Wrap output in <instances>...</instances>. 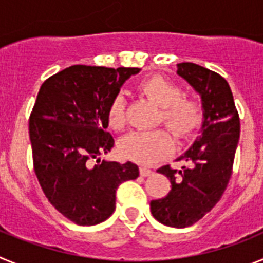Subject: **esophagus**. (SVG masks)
Returning <instances> with one entry per match:
<instances>
[{"mask_svg":"<svg viewBox=\"0 0 263 263\" xmlns=\"http://www.w3.org/2000/svg\"><path fill=\"white\" fill-rule=\"evenodd\" d=\"M139 174H141V176H150L153 171L150 168H146V167H139Z\"/></svg>","mask_w":263,"mask_h":263,"instance_id":"esophagus-1","label":"esophagus"}]
</instances>
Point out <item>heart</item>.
<instances>
[{
  "label": "heart",
  "mask_w": 263,
  "mask_h": 263,
  "mask_svg": "<svg viewBox=\"0 0 263 263\" xmlns=\"http://www.w3.org/2000/svg\"><path fill=\"white\" fill-rule=\"evenodd\" d=\"M141 93L162 108L159 122L179 139L191 137L200 126L203 120V104L196 96L184 95L182 87L162 75L146 78L138 84ZM108 125L115 130H121L126 124V100L124 95L117 93L106 109ZM174 142L164 129L152 132H132L120 141V153L126 159L141 164H153L166 158L173 152Z\"/></svg>",
  "instance_id": "heart-1"
}]
</instances>
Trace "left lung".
I'll return each mask as SVG.
<instances>
[{
  "mask_svg": "<svg viewBox=\"0 0 263 263\" xmlns=\"http://www.w3.org/2000/svg\"><path fill=\"white\" fill-rule=\"evenodd\" d=\"M178 75L200 93L203 127L190 150L178 158L187 167L180 171L168 164L158 168L170 179L171 191L152 200L150 210L162 224L185 228L210 212L227 190L240 138V117L231 87L218 73L195 63H179Z\"/></svg>",
  "mask_w": 263,
  "mask_h": 263,
  "instance_id": "obj_1",
  "label": "left lung"
}]
</instances>
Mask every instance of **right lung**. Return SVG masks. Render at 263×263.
I'll return each mask as SVG.
<instances>
[{"instance_id":"1","label":"right lung","mask_w":263,"mask_h":263,"mask_svg":"<svg viewBox=\"0 0 263 263\" xmlns=\"http://www.w3.org/2000/svg\"><path fill=\"white\" fill-rule=\"evenodd\" d=\"M139 68L71 66L42 84L29 120L32 163L55 210L78 225L105 221L121 183L138 178L132 162H100L115 146L106 109ZM96 159L97 165L89 166Z\"/></svg>"}]
</instances>
